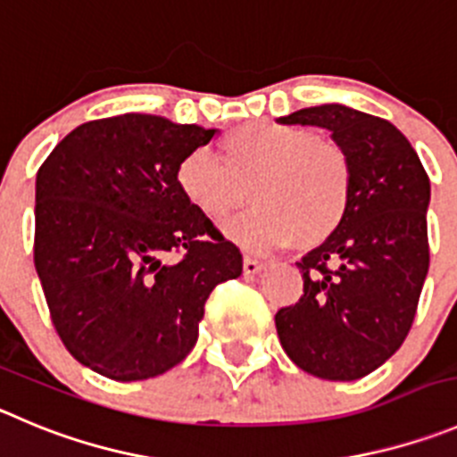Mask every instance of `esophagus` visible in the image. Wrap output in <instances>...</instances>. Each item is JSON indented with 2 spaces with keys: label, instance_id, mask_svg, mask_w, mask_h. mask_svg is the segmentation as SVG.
<instances>
[{
  "label": "esophagus",
  "instance_id": "esophagus-1",
  "mask_svg": "<svg viewBox=\"0 0 457 457\" xmlns=\"http://www.w3.org/2000/svg\"><path fill=\"white\" fill-rule=\"evenodd\" d=\"M262 270H266V263L263 262H259V259H253V257L243 259V272H245L248 277L259 275Z\"/></svg>",
  "mask_w": 457,
  "mask_h": 457
}]
</instances>
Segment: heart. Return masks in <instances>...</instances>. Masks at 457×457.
Segmentation results:
<instances>
[{
    "label": "heart",
    "instance_id": "b5f03b06",
    "mask_svg": "<svg viewBox=\"0 0 457 457\" xmlns=\"http://www.w3.org/2000/svg\"><path fill=\"white\" fill-rule=\"evenodd\" d=\"M220 157L204 148L187 153L176 185L209 223H225L248 203L257 209L228 228L250 250H277L327 241L347 216L352 166L343 148L293 123L250 121L220 139Z\"/></svg>",
    "mask_w": 457,
    "mask_h": 457
}]
</instances>
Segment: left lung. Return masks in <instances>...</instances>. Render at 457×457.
I'll list each match as a JSON object with an SVG mask.
<instances>
[{
  "label": "left lung",
  "mask_w": 457,
  "mask_h": 457,
  "mask_svg": "<svg viewBox=\"0 0 457 457\" xmlns=\"http://www.w3.org/2000/svg\"><path fill=\"white\" fill-rule=\"evenodd\" d=\"M277 121L327 128L352 166L347 216L297 262L304 295L277 311V336L304 372L356 381L402 347L415 320L428 272V176L402 130L374 114L325 104Z\"/></svg>",
  "instance_id": "left-lung-1"
}]
</instances>
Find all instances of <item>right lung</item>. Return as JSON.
Wrapping results in <instances>:
<instances>
[{
	"instance_id": "obj_1",
	"label": "right lung",
	"mask_w": 457,
	"mask_h": 457,
	"mask_svg": "<svg viewBox=\"0 0 457 457\" xmlns=\"http://www.w3.org/2000/svg\"><path fill=\"white\" fill-rule=\"evenodd\" d=\"M216 128L128 112L87 121L36 178V262L67 352L114 381H142L185 361L204 302L237 279L234 243L187 203L178 162Z\"/></svg>"
}]
</instances>
